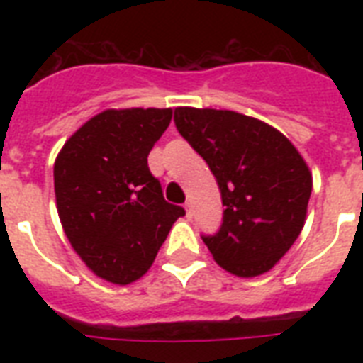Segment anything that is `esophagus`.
<instances>
[{"label":"esophagus","instance_id":"obj_1","mask_svg":"<svg viewBox=\"0 0 363 363\" xmlns=\"http://www.w3.org/2000/svg\"><path fill=\"white\" fill-rule=\"evenodd\" d=\"M184 209H186V216H188V218H192V203L184 205Z\"/></svg>","mask_w":363,"mask_h":363}]
</instances>
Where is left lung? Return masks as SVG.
Masks as SVG:
<instances>
[{
    "instance_id": "8db88e82",
    "label": "left lung",
    "mask_w": 363,
    "mask_h": 363,
    "mask_svg": "<svg viewBox=\"0 0 363 363\" xmlns=\"http://www.w3.org/2000/svg\"><path fill=\"white\" fill-rule=\"evenodd\" d=\"M175 125L220 188L222 224L201 235L216 264L238 277L269 271L301 233L313 177L275 128L233 111L177 107Z\"/></svg>"
}]
</instances>
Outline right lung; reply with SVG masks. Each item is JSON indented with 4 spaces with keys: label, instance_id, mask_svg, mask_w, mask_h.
Returning a JSON list of instances; mask_svg holds the SVG:
<instances>
[{
    "label": "right lung",
    "instance_id": "right-lung-1",
    "mask_svg": "<svg viewBox=\"0 0 363 363\" xmlns=\"http://www.w3.org/2000/svg\"><path fill=\"white\" fill-rule=\"evenodd\" d=\"M171 109L104 111L69 137L54 164L58 215L71 247L98 277L137 281L152 265L173 222L148 169V152L167 130Z\"/></svg>",
    "mask_w": 363,
    "mask_h": 363
}]
</instances>
